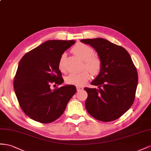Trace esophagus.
Wrapping results in <instances>:
<instances>
[{"mask_svg": "<svg viewBox=\"0 0 151 151\" xmlns=\"http://www.w3.org/2000/svg\"><path fill=\"white\" fill-rule=\"evenodd\" d=\"M77 91H80V90H83V88L82 87H76Z\"/></svg>", "mask_w": 151, "mask_h": 151, "instance_id": "1", "label": "esophagus"}]
</instances>
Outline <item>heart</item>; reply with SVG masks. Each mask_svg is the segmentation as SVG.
<instances>
[{"label": "heart", "instance_id": "heart-1", "mask_svg": "<svg viewBox=\"0 0 151 151\" xmlns=\"http://www.w3.org/2000/svg\"><path fill=\"white\" fill-rule=\"evenodd\" d=\"M72 51L81 60L85 61L84 68L88 70L92 75L96 76L99 74L102 69V61L100 58L94 56L95 52L91 47L80 43L73 47ZM65 55V54L61 55L58 63L59 70L61 72L66 71L64 66ZM90 78L89 72L85 70L80 73H71L66 76V82L70 85L81 86L87 83Z\"/></svg>", "mask_w": 151, "mask_h": 151}]
</instances>
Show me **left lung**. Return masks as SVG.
Returning <instances> with one entry per match:
<instances>
[{
    "instance_id": "obj_1",
    "label": "left lung",
    "mask_w": 151,
    "mask_h": 151,
    "mask_svg": "<svg viewBox=\"0 0 151 151\" xmlns=\"http://www.w3.org/2000/svg\"><path fill=\"white\" fill-rule=\"evenodd\" d=\"M80 41L94 48L102 61L101 71L91 83L99 89L84 88L88 93L86 109L99 121H114L125 113L134 102L137 69L123 47L101 38Z\"/></svg>"
}]
</instances>
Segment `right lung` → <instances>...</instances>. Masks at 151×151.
Wrapping results in <instances>:
<instances>
[{
    "label": "right lung",
    "mask_w": 151,
    "mask_h": 151,
    "mask_svg": "<svg viewBox=\"0 0 151 151\" xmlns=\"http://www.w3.org/2000/svg\"><path fill=\"white\" fill-rule=\"evenodd\" d=\"M75 43V40L46 41L20 60L13 86L21 108L29 118L49 123L65 111L76 92V87L67 85L54 90L50 87L51 83L59 85L64 82L59 61Z\"/></svg>",
    "instance_id": "obj_1"
}]
</instances>
